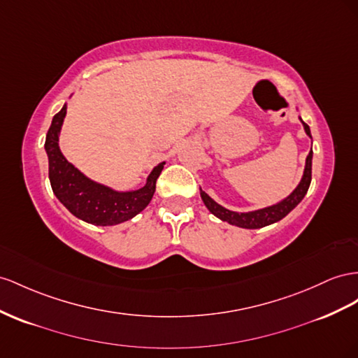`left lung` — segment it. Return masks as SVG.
<instances>
[{
  "label": "left lung",
  "mask_w": 358,
  "mask_h": 358,
  "mask_svg": "<svg viewBox=\"0 0 358 358\" xmlns=\"http://www.w3.org/2000/svg\"><path fill=\"white\" fill-rule=\"evenodd\" d=\"M298 119L303 123L304 132L312 138L308 124H306L301 117ZM312 159H313V150L310 149V152H308V155L306 158V166H304L301 180L298 182L295 189L289 196L273 203V205L269 206L260 208L256 210H248V212H236V210H230L224 206H221L220 203H217L210 196H208L201 188H200V197L210 214H214L217 218H220L221 221H226V223L231 226L243 227V229H260L269 224H274L277 221L285 218L294 208H296L298 203L301 201L307 194V189L310 187V182H312Z\"/></svg>",
  "instance_id": "1"
}]
</instances>
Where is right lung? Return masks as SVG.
<instances>
[{
  "label": "right lung",
  "instance_id": "add662e5",
  "mask_svg": "<svg viewBox=\"0 0 358 358\" xmlns=\"http://www.w3.org/2000/svg\"><path fill=\"white\" fill-rule=\"evenodd\" d=\"M66 111L67 102L52 117L45 140L50 182L55 197L72 215L94 226H115L140 214L153 197L157 179L166 166V161L152 169L146 183L138 189L119 191L96 182L67 161L60 149L59 140Z\"/></svg>",
  "mask_w": 358,
  "mask_h": 358
}]
</instances>
